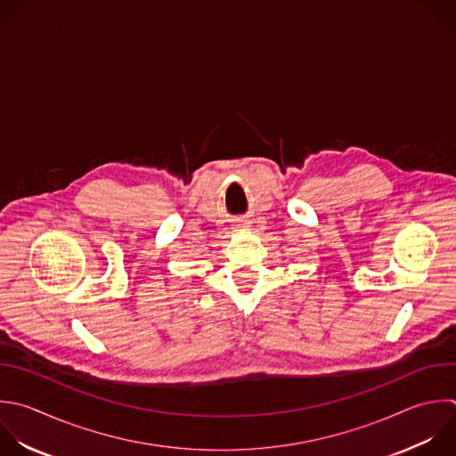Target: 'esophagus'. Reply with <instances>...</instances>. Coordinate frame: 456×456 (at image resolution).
<instances>
[{
    "instance_id": "esophagus-1",
    "label": "esophagus",
    "mask_w": 456,
    "mask_h": 456,
    "mask_svg": "<svg viewBox=\"0 0 456 456\" xmlns=\"http://www.w3.org/2000/svg\"><path fill=\"white\" fill-rule=\"evenodd\" d=\"M237 228H239V230H249V221H239Z\"/></svg>"
}]
</instances>
